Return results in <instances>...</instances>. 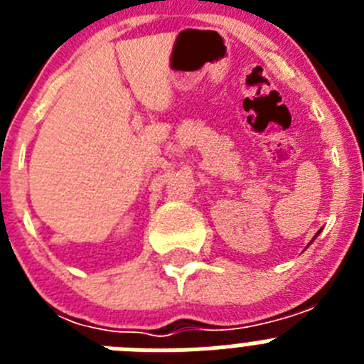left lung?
<instances>
[{
	"instance_id": "obj_1",
	"label": "left lung",
	"mask_w": 364,
	"mask_h": 364,
	"mask_svg": "<svg viewBox=\"0 0 364 364\" xmlns=\"http://www.w3.org/2000/svg\"><path fill=\"white\" fill-rule=\"evenodd\" d=\"M317 235H319V233H317Z\"/></svg>"
}]
</instances>
